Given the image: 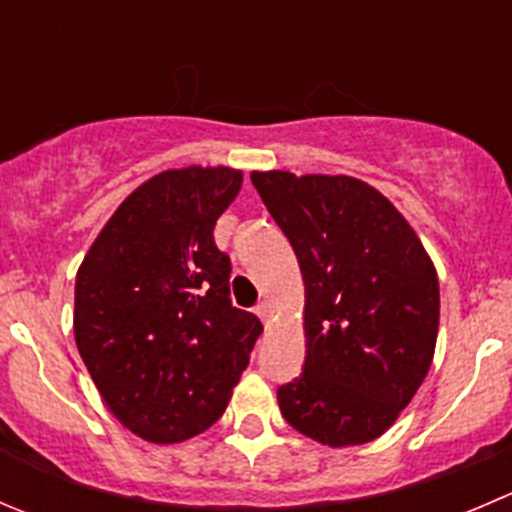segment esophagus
<instances>
[{
	"label": "esophagus",
	"instance_id": "1",
	"mask_svg": "<svg viewBox=\"0 0 512 512\" xmlns=\"http://www.w3.org/2000/svg\"><path fill=\"white\" fill-rule=\"evenodd\" d=\"M257 315L262 317V322H265V325H270V317H272V302H270V300H262L260 305H257Z\"/></svg>",
	"mask_w": 512,
	"mask_h": 512
}]
</instances>
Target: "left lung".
<instances>
[{
    "mask_svg": "<svg viewBox=\"0 0 512 512\" xmlns=\"http://www.w3.org/2000/svg\"><path fill=\"white\" fill-rule=\"evenodd\" d=\"M305 280V370L277 390L282 418L330 448L380 438L435 355L433 260L388 197L347 175L252 172Z\"/></svg>",
    "mask_w": 512,
    "mask_h": 512,
    "instance_id": "1",
    "label": "left lung"
}]
</instances>
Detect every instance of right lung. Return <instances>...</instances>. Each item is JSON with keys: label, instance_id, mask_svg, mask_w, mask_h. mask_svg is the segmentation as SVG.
<instances>
[{"label": "right lung", "instance_id": "obj_1", "mask_svg": "<svg viewBox=\"0 0 512 512\" xmlns=\"http://www.w3.org/2000/svg\"><path fill=\"white\" fill-rule=\"evenodd\" d=\"M242 187L232 167L150 177L114 210L74 282V340L114 418L155 445L220 420L262 332L230 300L215 222Z\"/></svg>", "mask_w": 512, "mask_h": 512}]
</instances>
